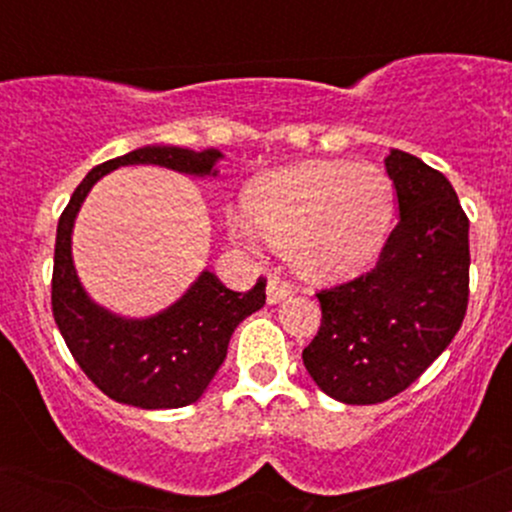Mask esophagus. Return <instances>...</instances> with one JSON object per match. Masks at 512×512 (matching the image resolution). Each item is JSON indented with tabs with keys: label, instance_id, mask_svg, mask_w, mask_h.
I'll return each instance as SVG.
<instances>
[{
	"label": "esophagus",
	"instance_id": "obj_1",
	"mask_svg": "<svg viewBox=\"0 0 512 512\" xmlns=\"http://www.w3.org/2000/svg\"><path fill=\"white\" fill-rule=\"evenodd\" d=\"M289 296H291V286L286 284V281H281L279 276H269V281H267V303L276 305V303L286 301Z\"/></svg>",
	"mask_w": 512,
	"mask_h": 512
}]
</instances>
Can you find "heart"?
<instances>
[{"label": "heart", "mask_w": 512, "mask_h": 512, "mask_svg": "<svg viewBox=\"0 0 512 512\" xmlns=\"http://www.w3.org/2000/svg\"><path fill=\"white\" fill-rule=\"evenodd\" d=\"M252 224L228 216V236L257 252L260 236L291 248L298 272L315 281L356 276L375 260L392 219V187L370 163L301 161L262 173L245 195Z\"/></svg>", "instance_id": "1"}]
</instances>
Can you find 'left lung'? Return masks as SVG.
<instances>
[{
	"label": "left lung",
	"mask_w": 512,
	"mask_h": 512,
	"mask_svg": "<svg viewBox=\"0 0 512 512\" xmlns=\"http://www.w3.org/2000/svg\"><path fill=\"white\" fill-rule=\"evenodd\" d=\"M399 219L373 272L317 293L322 325L303 366L325 395L378 404L448 349L469 296V221L443 173L392 149Z\"/></svg>",
	"instance_id": "obj_1"
}]
</instances>
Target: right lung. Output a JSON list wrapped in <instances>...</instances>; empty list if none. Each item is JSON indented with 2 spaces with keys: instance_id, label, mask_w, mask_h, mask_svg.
I'll list each match as a JSON object with an SVG mask.
<instances>
[{
  "instance_id": "obj_1",
  "label": "right lung",
  "mask_w": 512,
  "mask_h": 512,
  "mask_svg": "<svg viewBox=\"0 0 512 512\" xmlns=\"http://www.w3.org/2000/svg\"><path fill=\"white\" fill-rule=\"evenodd\" d=\"M221 158L219 149L142 146L93 168L62 211L52 315L81 370L115 402L139 409H178L197 402L221 368L236 327L264 305L267 281L260 276L250 291L238 293L202 269L168 308L149 317L117 315L88 296L74 267L72 233L81 204L103 175L122 166H161L195 178H216Z\"/></svg>"
}]
</instances>
